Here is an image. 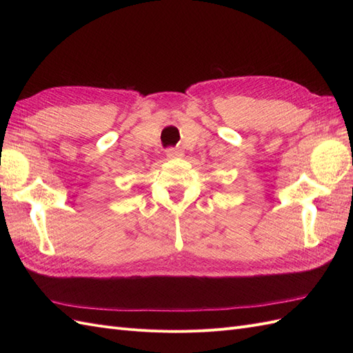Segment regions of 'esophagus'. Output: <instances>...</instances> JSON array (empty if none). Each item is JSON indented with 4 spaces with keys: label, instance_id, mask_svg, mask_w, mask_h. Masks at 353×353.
I'll use <instances>...</instances> for the list:
<instances>
[{
    "label": "esophagus",
    "instance_id": "1",
    "mask_svg": "<svg viewBox=\"0 0 353 353\" xmlns=\"http://www.w3.org/2000/svg\"><path fill=\"white\" fill-rule=\"evenodd\" d=\"M166 156H168L169 159H176V157H181V156H183V152H181L179 148L170 147V148H166Z\"/></svg>",
    "mask_w": 353,
    "mask_h": 353
}]
</instances>
